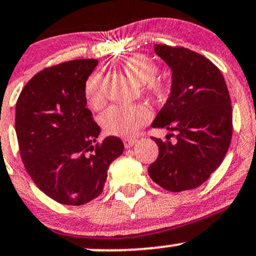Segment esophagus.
Masks as SVG:
<instances>
[{
	"instance_id": "1",
	"label": "esophagus",
	"mask_w": 256,
	"mask_h": 256,
	"mask_svg": "<svg viewBox=\"0 0 256 256\" xmlns=\"http://www.w3.org/2000/svg\"><path fill=\"white\" fill-rule=\"evenodd\" d=\"M136 142H137V140H134V138H125V140H124V144H125L126 148L134 147V146L136 144Z\"/></svg>"
}]
</instances>
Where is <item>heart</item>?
Segmentation results:
<instances>
[{
	"label": "heart",
	"instance_id": "b5f03b06",
	"mask_svg": "<svg viewBox=\"0 0 256 256\" xmlns=\"http://www.w3.org/2000/svg\"><path fill=\"white\" fill-rule=\"evenodd\" d=\"M122 69L136 85L142 86L143 91L154 98H160L166 94L168 85L160 78H156V64L143 56H132L124 60ZM103 78L100 72L90 75L85 84L87 102L94 108H100L104 102L102 92ZM150 112L142 104L113 106L100 116V124L108 134L114 136L128 137L137 132L141 126L150 122Z\"/></svg>",
	"mask_w": 256,
	"mask_h": 256
}]
</instances>
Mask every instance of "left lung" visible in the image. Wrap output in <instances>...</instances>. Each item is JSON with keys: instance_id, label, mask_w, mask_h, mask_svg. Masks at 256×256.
Instances as JSON below:
<instances>
[{"instance_id": "left-lung-1", "label": "left lung", "mask_w": 256, "mask_h": 256, "mask_svg": "<svg viewBox=\"0 0 256 256\" xmlns=\"http://www.w3.org/2000/svg\"><path fill=\"white\" fill-rule=\"evenodd\" d=\"M154 52L171 70V87L152 128L175 132L176 141L153 137L159 156L148 174L171 192L193 190L210 178L228 150L231 98L220 70L199 53L166 44H154Z\"/></svg>"}]
</instances>
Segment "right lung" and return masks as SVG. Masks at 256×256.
I'll use <instances>...</instances> for the list:
<instances>
[{
	"mask_svg": "<svg viewBox=\"0 0 256 256\" xmlns=\"http://www.w3.org/2000/svg\"><path fill=\"white\" fill-rule=\"evenodd\" d=\"M97 60L66 62L38 72L16 106V132L28 174L42 192L82 206L104 188L109 165L124 152L119 137L94 144L100 128L86 108L85 84Z\"/></svg>",
	"mask_w": 256,
	"mask_h": 256,
	"instance_id": "add662e5",
	"label": "right lung"
}]
</instances>
